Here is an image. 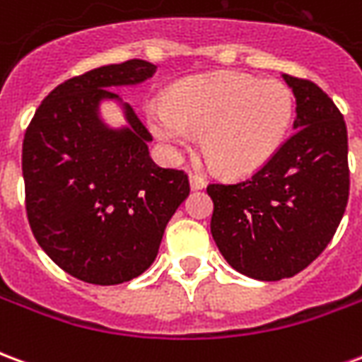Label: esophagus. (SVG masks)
Returning <instances> with one entry per match:
<instances>
[{
  "label": "esophagus",
  "instance_id": "1",
  "mask_svg": "<svg viewBox=\"0 0 362 362\" xmlns=\"http://www.w3.org/2000/svg\"><path fill=\"white\" fill-rule=\"evenodd\" d=\"M205 178L202 176V174H189V186H192V189H202L205 188Z\"/></svg>",
  "mask_w": 362,
  "mask_h": 362
}]
</instances>
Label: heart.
I'll list each match as a JSON object with an SVG mask.
<instances>
[{
	"label": "heart",
	"instance_id": "b5f03b06",
	"mask_svg": "<svg viewBox=\"0 0 362 362\" xmlns=\"http://www.w3.org/2000/svg\"><path fill=\"white\" fill-rule=\"evenodd\" d=\"M151 134L178 155L204 134L202 151L217 173L252 176L275 157L295 118V96L285 83L252 75L205 74L178 83L166 104L147 106Z\"/></svg>",
	"mask_w": 362,
	"mask_h": 362
}]
</instances>
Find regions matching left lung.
<instances>
[{
  "mask_svg": "<svg viewBox=\"0 0 362 362\" xmlns=\"http://www.w3.org/2000/svg\"><path fill=\"white\" fill-rule=\"evenodd\" d=\"M296 98V132L252 178L209 184L211 235L236 272L293 277L324 252L349 199L347 127L316 83L283 75Z\"/></svg>",
  "mask_w": 362,
  "mask_h": 362,
  "instance_id": "8db88e82",
  "label": "left lung"
}]
</instances>
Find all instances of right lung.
<instances>
[{"label": "right lung", "mask_w": 362, "mask_h": 362, "mask_svg": "<svg viewBox=\"0 0 362 362\" xmlns=\"http://www.w3.org/2000/svg\"><path fill=\"white\" fill-rule=\"evenodd\" d=\"M157 66L127 59L67 79L46 96L23 141L27 215L54 264L93 285L147 272L165 228L188 197V176L149 157L153 137L114 87L139 85ZM114 100L127 126L110 128L100 104Z\"/></svg>", "instance_id": "obj_1"}]
</instances>
